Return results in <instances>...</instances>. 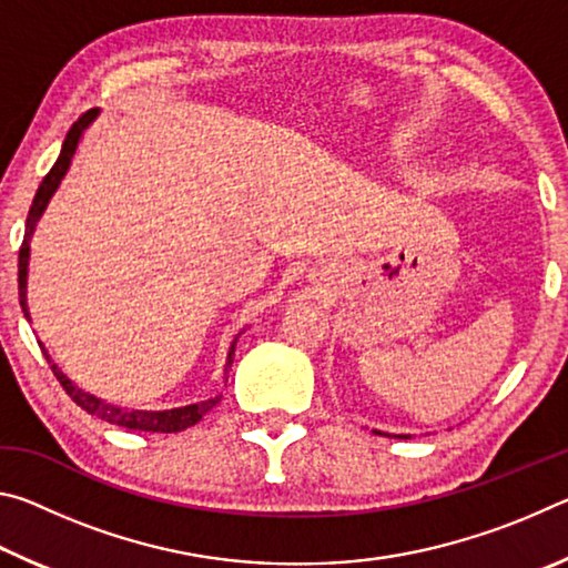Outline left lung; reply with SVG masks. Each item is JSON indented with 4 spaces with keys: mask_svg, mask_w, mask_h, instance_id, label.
Instances as JSON below:
<instances>
[{
    "mask_svg": "<svg viewBox=\"0 0 568 568\" xmlns=\"http://www.w3.org/2000/svg\"><path fill=\"white\" fill-rule=\"evenodd\" d=\"M398 438H408V436H398Z\"/></svg>",
    "mask_w": 568,
    "mask_h": 568,
    "instance_id": "left-lung-1",
    "label": "left lung"
}]
</instances>
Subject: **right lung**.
I'll return each mask as SVG.
<instances>
[{"mask_svg":"<svg viewBox=\"0 0 568 568\" xmlns=\"http://www.w3.org/2000/svg\"><path fill=\"white\" fill-rule=\"evenodd\" d=\"M100 110H88L82 114L80 120H77L70 132H67L64 138V145L60 158L52 165V170L47 172L40 190H37V195L32 200V207H30V215H27V230H24V240H22V247H19V305H22L24 311V318L30 321V307H27V267H30V240L34 235V227H37V220L42 217L47 203H50L54 190L60 187L62 178L67 175V170H70V162L74 158V150L80 145V138L82 132L90 128L92 120L98 118ZM235 343L230 345V353H227V363H225V373L230 365H233V355H235ZM40 348L44 353L47 363H52L50 353L44 351V345L40 343ZM52 373L57 376V381L62 383V388L67 390V396H70L77 406L82 410L92 413V416H98L108 423H114V426H122V428H130V430H150V434H178V430H185L190 426H195V423L205 416L207 410H213L220 398L223 396H215V398H207V400H200V403H190V406H182V408H170V410H130V408H120L114 406V403L102 400L98 396H92V393H84L80 386H74V383L64 376L60 371V365L52 363Z\"/></svg>","mask_w":568,"mask_h":568,"instance_id":"right-lung-1","label":"right lung"}]
</instances>
